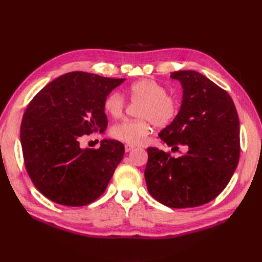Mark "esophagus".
<instances>
[{
    "mask_svg": "<svg viewBox=\"0 0 262 262\" xmlns=\"http://www.w3.org/2000/svg\"><path fill=\"white\" fill-rule=\"evenodd\" d=\"M134 147L135 146L132 145V144H125V150H126V152H129V150H132Z\"/></svg>",
    "mask_w": 262,
    "mask_h": 262,
    "instance_id": "esophagus-1",
    "label": "esophagus"
}]
</instances>
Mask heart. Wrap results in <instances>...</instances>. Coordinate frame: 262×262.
Instances as JSON below:
<instances>
[{
	"instance_id": "1",
	"label": "heart",
	"mask_w": 262,
	"mask_h": 262,
	"mask_svg": "<svg viewBox=\"0 0 262 262\" xmlns=\"http://www.w3.org/2000/svg\"><path fill=\"white\" fill-rule=\"evenodd\" d=\"M133 103H141L138 120H125L113 126L110 134L114 138L129 144H141L150 132V124L166 127L178 115V102L168 94L166 87L153 79L137 80L124 91ZM126 102L120 92L109 93L103 103L104 112L114 119L121 118Z\"/></svg>"
}]
</instances>
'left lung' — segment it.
Here are the masks:
<instances>
[{"mask_svg":"<svg viewBox=\"0 0 262 262\" xmlns=\"http://www.w3.org/2000/svg\"><path fill=\"white\" fill-rule=\"evenodd\" d=\"M171 77L184 89L181 110L159 133L178 158L147 148L144 177L149 194L171 208H190L215 199L225 189L240 156L239 117L230 95L196 71H176Z\"/></svg>","mask_w":262,"mask_h":262,"instance_id":"8db88e82","label":"left lung"}]
</instances>
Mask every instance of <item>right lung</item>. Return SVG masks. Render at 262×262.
<instances>
[{"label": "right lung", "instance_id": "add662e5", "mask_svg": "<svg viewBox=\"0 0 262 262\" xmlns=\"http://www.w3.org/2000/svg\"><path fill=\"white\" fill-rule=\"evenodd\" d=\"M123 81L70 72L51 81L27 105L20 128L25 169L49 200L79 207L105 192L125 148L107 139L98 148H80L79 140L106 129L104 100Z\"/></svg>", "mask_w": 262, "mask_h": 262}]
</instances>
